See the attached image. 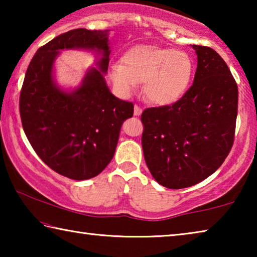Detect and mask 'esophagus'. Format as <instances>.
<instances>
[{"label": "esophagus", "instance_id": "esophagus-1", "mask_svg": "<svg viewBox=\"0 0 257 257\" xmlns=\"http://www.w3.org/2000/svg\"><path fill=\"white\" fill-rule=\"evenodd\" d=\"M142 108L141 107H139L138 105H135L134 106V115H136V116H139V115H141L142 114Z\"/></svg>", "mask_w": 257, "mask_h": 257}]
</instances>
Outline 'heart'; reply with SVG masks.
<instances>
[{
    "instance_id": "obj_1",
    "label": "heart",
    "mask_w": 257,
    "mask_h": 257,
    "mask_svg": "<svg viewBox=\"0 0 257 257\" xmlns=\"http://www.w3.org/2000/svg\"><path fill=\"white\" fill-rule=\"evenodd\" d=\"M194 76L193 58L185 51L136 45L110 68L115 89L125 96L144 82V94L156 105H169L184 96Z\"/></svg>"
}]
</instances>
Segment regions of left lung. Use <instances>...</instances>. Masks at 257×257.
<instances>
[{
  "mask_svg": "<svg viewBox=\"0 0 257 257\" xmlns=\"http://www.w3.org/2000/svg\"><path fill=\"white\" fill-rule=\"evenodd\" d=\"M197 54L194 82L172 105L142 113L147 168L160 185L181 189L214 173L233 144L238 87L227 63L211 47Z\"/></svg>",
  "mask_w": 257,
  "mask_h": 257,
  "instance_id": "obj_1",
  "label": "left lung"
}]
</instances>
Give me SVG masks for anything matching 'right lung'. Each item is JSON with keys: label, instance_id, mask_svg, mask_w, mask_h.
<instances>
[{"label": "right lung", "instance_id": "add662e5", "mask_svg": "<svg viewBox=\"0 0 257 257\" xmlns=\"http://www.w3.org/2000/svg\"><path fill=\"white\" fill-rule=\"evenodd\" d=\"M68 49L98 58L71 90L54 78L55 60ZM110 53L108 30H69L38 49L26 72L19 101L24 132L43 162L73 180L90 179L106 168L121 125L134 114V104L115 97L106 85Z\"/></svg>", "mask_w": 257, "mask_h": 257}]
</instances>
